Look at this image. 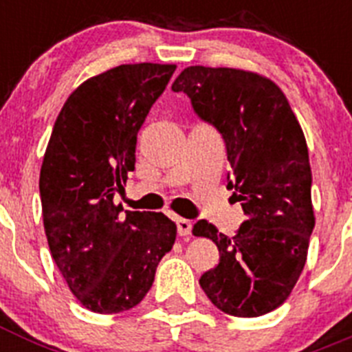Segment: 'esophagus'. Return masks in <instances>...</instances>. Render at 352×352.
<instances>
[{"instance_id":"34e87169","label":"esophagus","mask_w":352,"mask_h":352,"mask_svg":"<svg viewBox=\"0 0 352 352\" xmlns=\"http://www.w3.org/2000/svg\"><path fill=\"white\" fill-rule=\"evenodd\" d=\"M176 223H178V234L182 238H186V236H190L192 232V222L186 219H176Z\"/></svg>"}]
</instances>
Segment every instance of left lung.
<instances>
[{
	"label": "left lung",
	"mask_w": 352,
	"mask_h": 352,
	"mask_svg": "<svg viewBox=\"0 0 352 352\" xmlns=\"http://www.w3.org/2000/svg\"><path fill=\"white\" fill-rule=\"evenodd\" d=\"M173 91L186 93L197 116L222 133L232 167L227 188L248 217L231 238L206 220L195 223L194 236L220 252L199 284L229 316H264L296 285L316 226L303 130L282 89L254 72L188 67Z\"/></svg>",
	"instance_id": "8db88e82"
}]
</instances>
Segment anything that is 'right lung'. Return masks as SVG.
<instances>
[{
    "mask_svg": "<svg viewBox=\"0 0 352 352\" xmlns=\"http://www.w3.org/2000/svg\"><path fill=\"white\" fill-rule=\"evenodd\" d=\"M176 65H120L84 80L56 118L40 169L45 236L72 294L96 314L141 303L176 223L114 204L135 167L138 132Z\"/></svg>",
    "mask_w": 352,
    "mask_h": 352,
    "instance_id": "right-lung-1",
    "label": "right lung"
}]
</instances>
